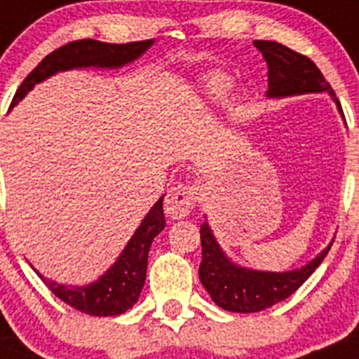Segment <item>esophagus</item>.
Masks as SVG:
<instances>
[{
    "mask_svg": "<svg viewBox=\"0 0 359 359\" xmlns=\"http://www.w3.org/2000/svg\"><path fill=\"white\" fill-rule=\"evenodd\" d=\"M196 200H198V193H196L195 186H191V184H179L177 187L170 189L164 205H166V212L172 218L182 219L193 211Z\"/></svg>",
    "mask_w": 359,
    "mask_h": 359,
    "instance_id": "esophagus-1",
    "label": "esophagus"
}]
</instances>
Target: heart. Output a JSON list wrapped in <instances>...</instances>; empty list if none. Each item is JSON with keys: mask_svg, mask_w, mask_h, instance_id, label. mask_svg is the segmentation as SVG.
Here are the masks:
<instances>
[{"mask_svg": "<svg viewBox=\"0 0 359 359\" xmlns=\"http://www.w3.org/2000/svg\"><path fill=\"white\" fill-rule=\"evenodd\" d=\"M208 87L212 95H222L229 87V79L224 75H212L208 79Z\"/></svg>", "mask_w": 359, "mask_h": 359, "instance_id": "b5f03b06", "label": "heart"}]
</instances>
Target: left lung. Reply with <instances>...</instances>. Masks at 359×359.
I'll return each instance as SVG.
<instances>
[{
    "label": "left lung",
    "instance_id": "1",
    "mask_svg": "<svg viewBox=\"0 0 359 359\" xmlns=\"http://www.w3.org/2000/svg\"><path fill=\"white\" fill-rule=\"evenodd\" d=\"M254 46L263 53L268 64V96L306 95V93H329L337 102L338 111L341 105L327 80L306 55L290 50L273 41H254ZM202 240V263L198 268L200 283L208 290L215 304L225 311L257 313L272 308L280 300L288 299L292 293L304 284L315 272L318 264L327 256V248L318 254L306 266L292 272H261L232 263L224 250L216 243L209 225L203 222L200 227Z\"/></svg>",
    "mask_w": 359,
    "mask_h": 359
}]
</instances>
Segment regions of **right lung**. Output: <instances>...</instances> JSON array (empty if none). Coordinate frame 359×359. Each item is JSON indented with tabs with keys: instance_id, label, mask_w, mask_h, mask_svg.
Segmentation results:
<instances>
[{
	"instance_id": "1",
	"label": "right lung",
	"mask_w": 359,
	"mask_h": 359,
	"mask_svg": "<svg viewBox=\"0 0 359 359\" xmlns=\"http://www.w3.org/2000/svg\"><path fill=\"white\" fill-rule=\"evenodd\" d=\"M154 44L151 39L148 41H137V43L127 44H109L95 39H82L73 41L64 46L57 48L46 55L37 64L34 71L27 79L22 80L19 89L15 91L11 107H14L19 100L25 98L28 91H32L35 83L50 79L59 71L75 69V67H121L132 62L144 53ZM163 198L161 196L156 205L150 209L137 231L130 238L121 256L114 264L103 273L98 280L87 286H64L53 280L46 279L37 272L48 288L64 300L71 308L87 313L93 316H116L130 309L137 302L140 293L147 279L148 250L157 234L164 229Z\"/></svg>"
}]
</instances>
